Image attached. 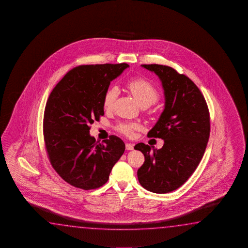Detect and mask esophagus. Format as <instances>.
<instances>
[{"label":"esophagus","instance_id":"obj_1","mask_svg":"<svg viewBox=\"0 0 248 248\" xmlns=\"http://www.w3.org/2000/svg\"><path fill=\"white\" fill-rule=\"evenodd\" d=\"M126 150H133L134 149V144L131 143H126Z\"/></svg>","mask_w":248,"mask_h":248}]
</instances>
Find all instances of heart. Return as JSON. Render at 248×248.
Segmentation results:
<instances>
[{
	"mask_svg": "<svg viewBox=\"0 0 248 248\" xmlns=\"http://www.w3.org/2000/svg\"><path fill=\"white\" fill-rule=\"evenodd\" d=\"M126 88L135 97L139 105L150 106L155 104L159 99V93L153 85L144 79H135L127 82ZM119 91L118 88L113 87L107 90L103 98V107L107 110L113 108L117 99ZM140 125L136 122H123L119 124L118 130L126 136H132L135 130L140 129Z\"/></svg>",
	"mask_w": 248,
	"mask_h": 248,
	"instance_id": "b5f03b06",
	"label": "heart"
}]
</instances>
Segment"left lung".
I'll use <instances>...</instances> for the list:
<instances>
[{"mask_svg":"<svg viewBox=\"0 0 248 248\" xmlns=\"http://www.w3.org/2000/svg\"><path fill=\"white\" fill-rule=\"evenodd\" d=\"M159 77L165 107L148 137L164 140L155 149L144 143L135 145L145 161L137 172L140 185L155 193H170L188 180L206 150L210 135V116L206 100L188 77L171 67L141 65Z\"/></svg>","mask_w":248,"mask_h":248,"instance_id":"obj_1","label":"left lung"}]
</instances>
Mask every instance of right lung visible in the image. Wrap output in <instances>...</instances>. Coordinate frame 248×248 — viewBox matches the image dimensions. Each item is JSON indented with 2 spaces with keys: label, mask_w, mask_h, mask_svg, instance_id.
Here are the masks:
<instances>
[{
  "label": "right lung",
  "mask_w": 248,
  "mask_h": 248,
  "mask_svg": "<svg viewBox=\"0 0 248 248\" xmlns=\"http://www.w3.org/2000/svg\"><path fill=\"white\" fill-rule=\"evenodd\" d=\"M129 67L126 63L82 65L60 80L46 101L43 135L55 171L68 184L90 190L104 185L125 151L122 139L103 143L89 134L104 114L103 98L110 82Z\"/></svg>",
  "instance_id": "1"
}]
</instances>
